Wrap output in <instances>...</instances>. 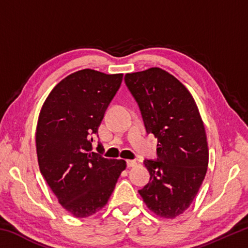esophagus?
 I'll return each mask as SVG.
<instances>
[{
	"mask_svg": "<svg viewBox=\"0 0 248 248\" xmlns=\"http://www.w3.org/2000/svg\"><path fill=\"white\" fill-rule=\"evenodd\" d=\"M138 164V162L136 159H127V166L128 167H133Z\"/></svg>",
	"mask_w": 248,
	"mask_h": 248,
	"instance_id": "1",
	"label": "esophagus"
}]
</instances>
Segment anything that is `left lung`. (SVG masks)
<instances>
[{
  "instance_id": "obj_1",
  "label": "left lung",
  "mask_w": 248,
  "mask_h": 248,
  "mask_svg": "<svg viewBox=\"0 0 248 248\" xmlns=\"http://www.w3.org/2000/svg\"><path fill=\"white\" fill-rule=\"evenodd\" d=\"M146 132L157 138V159H145L150 182L139 190L155 215L174 219L189 208L209 162L204 125L191 94L159 68L124 75Z\"/></svg>"
}]
</instances>
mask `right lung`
Masks as SVG:
<instances>
[{
	"instance_id": "add662e5",
	"label": "right lung",
	"mask_w": 248,
	"mask_h": 248,
	"mask_svg": "<svg viewBox=\"0 0 248 248\" xmlns=\"http://www.w3.org/2000/svg\"><path fill=\"white\" fill-rule=\"evenodd\" d=\"M123 74L85 69L58 83L43 105L36 131L41 174L59 202L77 217L105 207L125 169L124 159L92 151L93 136L123 82Z\"/></svg>"
}]
</instances>
